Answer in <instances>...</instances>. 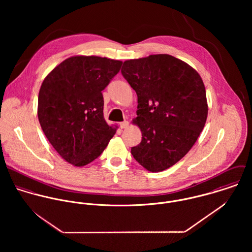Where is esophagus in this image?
Listing matches in <instances>:
<instances>
[{
  "mask_svg": "<svg viewBox=\"0 0 252 252\" xmlns=\"http://www.w3.org/2000/svg\"><path fill=\"white\" fill-rule=\"evenodd\" d=\"M119 126H120L121 129H125L129 126V122L128 121H122V122L119 123Z\"/></svg>",
  "mask_w": 252,
  "mask_h": 252,
  "instance_id": "1",
  "label": "esophagus"
}]
</instances>
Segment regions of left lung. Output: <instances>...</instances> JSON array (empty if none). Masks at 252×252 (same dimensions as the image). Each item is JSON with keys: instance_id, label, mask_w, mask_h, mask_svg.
Returning <instances> with one entry per match:
<instances>
[{"instance_id": "1", "label": "left lung", "mask_w": 252, "mask_h": 252, "mask_svg": "<svg viewBox=\"0 0 252 252\" xmlns=\"http://www.w3.org/2000/svg\"><path fill=\"white\" fill-rule=\"evenodd\" d=\"M121 73L137 93L134 123L143 134L131 153L147 171H164L191 149L204 129V82L188 64L168 54L127 60Z\"/></svg>"}]
</instances>
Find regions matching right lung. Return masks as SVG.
<instances>
[{
	"label": "right lung",
	"instance_id": "right-lung-1",
	"mask_svg": "<svg viewBox=\"0 0 252 252\" xmlns=\"http://www.w3.org/2000/svg\"><path fill=\"white\" fill-rule=\"evenodd\" d=\"M121 65L105 57L73 56L44 78L38 93V121L49 143L70 164L91 163L114 136L116 128L104 118L102 91Z\"/></svg>",
	"mask_w": 252,
	"mask_h": 252
}]
</instances>
